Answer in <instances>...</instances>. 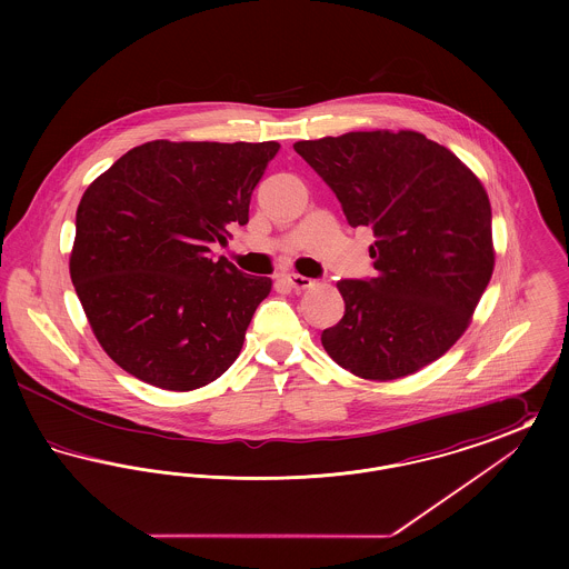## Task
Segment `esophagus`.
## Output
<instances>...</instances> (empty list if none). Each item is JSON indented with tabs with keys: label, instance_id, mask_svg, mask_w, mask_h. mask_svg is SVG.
<instances>
[{
	"label": "esophagus",
	"instance_id": "obj_1",
	"mask_svg": "<svg viewBox=\"0 0 569 569\" xmlns=\"http://www.w3.org/2000/svg\"><path fill=\"white\" fill-rule=\"evenodd\" d=\"M283 281L292 288V290H307V288H311L313 286V279H309V277H302V274H297V272H288V274H283Z\"/></svg>",
	"mask_w": 569,
	"mask_h": 569
}]
</instances>
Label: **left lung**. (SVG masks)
Masks as SVG:
<instances>
[{"label":"left lung","mask_w":569,"mask_h":569,"mask_svg":"<svg viewBox=\"0 0 569 569\" xmlns=\"http://www.w3.org/2000/svg\"><path fill=\"white\" fill-rule=\"evenodd\" d=\"M341 202L369 226L376 277L341 279L328 356L365 379L406 378L448 352L487 290L492 216L478 177L418 132H350L295 142Z\"/></svg>","instance_id":"obj_1"}]
</instances>
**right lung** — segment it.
I'll return each mask as SVG.
<instances>
[{
    "label": "right lung",
    "mask_w": 569,
    "mask_h": 569,
    "mask_svg": "<svg viewBox=\"0 0 569 569\" xmlns=\"http://www.w3.org/2000/svg\"><path fill=\"white\" fill-rule=\"evenodd\" d=\"M279 142L134 147L82 193L70 277L104 352L130 376L186 392L237 360L271 279L211 243L249 221Z\"/></svg>",
    "instance_id": "right-lung-1"
}]
</instances>
